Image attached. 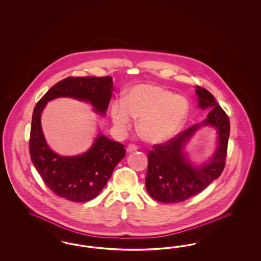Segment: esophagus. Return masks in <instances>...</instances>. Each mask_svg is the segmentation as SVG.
Wrapping results in <instances>:
<instances>
[{
    "mask_svg": "<svg viewBox=\"0 0 261 261\" xmlns=\"http://www.w3.org/2000/svg\"><path fill=\"white\" fill-rule=\"evenodd\" d=\"M126 150H127V152H133V151L138 150V147H137L136 145H129L127 147Z\"/></svg>",
    "mask_w": 261,
    "mask_h": 261,
    "instance_id": "34e87169",
    "label": "esophagus"
}]
</instances>
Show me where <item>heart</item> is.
<instances>
[{
	"label": "heart",
	"instance_id": "b5f03b06",
	"mask_svg": "<svg viewBox=\"0 0 261 261\" xmlns=\"http://www.w3.org/2000/svg\"><path fill=\"white\" fill-rule=\"evenodd\" d=\"M190 111L186 98L165 88L141 83L129 89L124 101L114 102L112 119L114 125L125 131L139 119L141 137L152 144H160L173 138L186 122Z\"/></svg>",
	"mask_w": 261,
	"mask_h": 261
}]
</instances>
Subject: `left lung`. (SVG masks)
I'll return each instance as SVG.
<instances>
[{
    "instance_id": "obj_1",
    "label": "left lung",
    "mask_w": 261,
    "mask_h": 261,
    "mask_svg": "<svg viewBox=\"0 0 261 261\" xmlns=\"http://www.w3.org/2000/svg\"><path fill=\"white\" fill-rule=\"evenodd\" d=\"M200 110L210 111L206 118L164 144L154 145L148 155L146 189L149 196L164 203L181 202L199 194L223 171L230 135V120L219 103L204 88H196ZM211 125L218 132V147L208 162L196 166L188 161L185 147L200 126Z\"/></svg>"
}]
</instances>
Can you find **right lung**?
Instances as JSON below:
<instances>
[{
  "instance_id": "right-lung-1",
  "label": "right lung",
  "mask_w": 261,
  "mask_h": 261,
  "mask_svg": "<svg viewBox=\"0 0 261 261\" xmlns=\"http://www.w3.org/2000/svg\"><path fill=\"white\" fill-rule=\"evenodd\" d=\"M112 78L67 77L42 97L33 111L29 151L38 173L59 197L84 202L95 199L107 185L114 167L125 156L124 146L99 133L86 152L62 156L48 146L41 126V114L47 102L57 98H72L90 102L105 115L112 98Z\"/></svg>"
}]
</instances>
